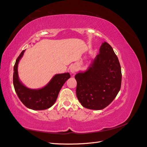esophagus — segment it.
I'll use <instances>...</instances> for the list:
<instances>
[{"mask_svg": "<svg viewBox=\"0 0 147 147\" xmlns=\"http://www.w3.org/2000/svg\"><path fill=\"white\" fill-rule=\"evenodd\" d=\"M77 67L76 65H72V66L70 67V73H72V74H74L77 72Z\"/></svg>", "mask_w": 147, "mask_h": 147, "instance_id": "1", "label": "esophagus"}]
</instances>
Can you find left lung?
<instances>
[{"label":"left lung","mask_w":147,"mask_h":147,"mask_svg":"<svg viewBox=\"0 0 147 147\" xmlns=\"http://www.w3.org/2000/svg\"><path fill=\"white\" fill-rule=\"evenodd\" d=\"M121 66L112 47L105 42L86 70L75 75L76 94L83 107L99 110L117 96L121 84Z\"/></svg>","instance_id":"obj_1"}]
</instances>
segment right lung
<instances>
[{"instance_id":"add662e5","label":"right lung","mask_w":147,"mask_h":147,"mask_svg":"<svg viewBox=\"0 0 147 147\" xmlns=\"http://www.w3.org/2000/svg\"><path fill=\"white\" fill-rule=\"evenodd\" d=\"M23 50L18 57L13 69V82L16 94L23 104L34 110H45L55 103L59 92L65 82L70 77L69 73L56 74L45 86L39 89L26 87L20 80L18 75L19 62L23 56Z\"/></svg>"}]
</instances>
